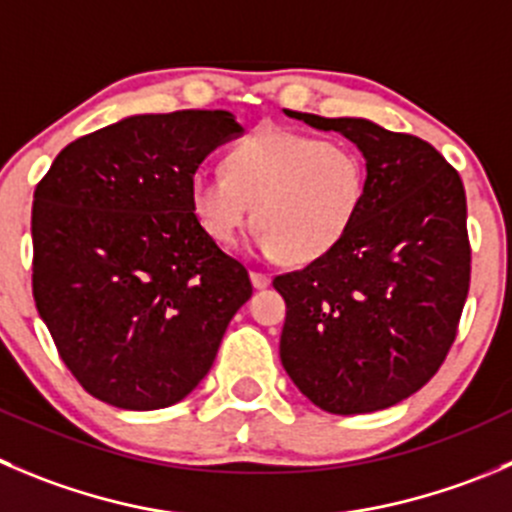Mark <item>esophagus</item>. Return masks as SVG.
<instances>
[{
	"label": "esophagus",
	"instance_id": "esophagus-1",
	"mask_svg": "<svg viewBox=\"0 0 512 512\" xmlns=\"http://www.w3.org/2000/svg\"><path fill=\"white\" fill-rule=\"evenodd\" d=\"M251 281L256 289H266L271 284V276L264 274V271H251Z\"/></svg>",
	"mask_w": 512,
	"mask_h": 512
}]
</instances>
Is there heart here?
Returning a JSON list of instances; mask_svg holds the SVG:
<instances>
[{"label": "heart", "instance_id": "obj_1", "mask_svg": "<svg viewBox=\"0 0 512 512\" xmlns=\"http://www.w3.org/2000/svg\"><path fill=\"white\" fill-rule=\"evenodd\" d=\"M223 170H198L188 183L191 211L203 231L218 246H236L253 206L256 248L289 264H311L332 253L367 201L362 153L316 135L256 130L228 150Z\"/></svg>", "mask_w": 512, "mask_h": 512}]
</instances>
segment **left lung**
Here are the masks:
<instances>
[{
    "mask_svg": "<svg viewBox=\"0 0 512 512\" xmlns=\"http://www.w3.org/2000/svg\"><path fill=\"white\" fill-rule=\"evenodd\" d=\"M367 158V201L324 259L274 279L286 301L281 364L332 415H364L425 387L457 337L470 289L467 201L427 140L362 118L286 110Z\"/></svg>",
    "mask_w": 512,
    "mask_h": 512,
    "instance_id": "left-lung-1",
    "label": "left lung"
}]
</instances>
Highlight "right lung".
Listing matches in <instances>:
<instances>
[{"label":"right lung","instance_id":"add662e5","mask_svg":"<svg viewBox=\"0 0 512 512\" xmlns=\"http://www.w3.org/2000/svg\"><path fill=\"white\" fill-rule=\"evenodd\" d=\"M238 133L226 110L135 115L62 148L34 188V304L100 402H180L253 294L246 266L208 238L188 198L203 158Z\"/></svg>","mask_w":512,"mask_h":512}]
</instances>
